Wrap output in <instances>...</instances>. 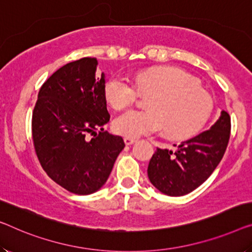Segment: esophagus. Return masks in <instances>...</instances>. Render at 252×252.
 <instances>
[{"instance_id": "esophagus-1", "label": "esophagus", "mask_w": 252, "mask_h": 252, "mask_svg": "<svg viewBox=\"0 0 252 252\" xmlns=\"http://www.w3.org/2000/svg\"><path fill=\"white\" fill-rule=\"evenodd\" d=\"M137 141V139L136 138H131V137H125V142H126V145H132L133 142H136Z\"/></svg>"}]
</instances>
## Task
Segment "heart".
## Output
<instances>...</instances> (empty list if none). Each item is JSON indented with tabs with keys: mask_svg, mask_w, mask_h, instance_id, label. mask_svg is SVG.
<instances>
[{
	"mask_svg": "<svg viewBox=\"0 0 252 252\" xmlns=\"http://www.w3.org/2000/svg\"><path fill=\"white\" fill-rule=\"evenodd\" d=\"M140 94L152 95L149 110H129L116 116V133L136 138L162 132L175 139L197 133L212 115L214 100L198 81L179 67L163 66L142 71L136 84L129 78L115 76L105 86V95L114 108L132 105Z\"/></svg>",
	"mask_w": 252,
	"mask_h": 252,
	"instance_id": "heart-1",
	"label": "heart"
}]
</instances>
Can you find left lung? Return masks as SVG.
I'll list each match as a JSON object with an SVG mask.
<instances>
[{
  "instance_id": "obj_1",
  "label": "left lung",
  "mask_w": 252,
  "mask_h": 252,
  "mask_svg": "<svg viewBox=\"0 0 252 252\" xmlns=\"http://www.w3.org/2000/svg\"><path fill=\"white\" fill-rule=\"evenodd\" d=\"M231 132V118L222 111L209 130L181 142L175 152L157 150L148 165L153 186L167 196H185L207 180L223 158Z\"/></svg>"
}]
</instances>
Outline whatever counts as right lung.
I'll use <instances>...</instances> for the list:
<instances>
[{
  "instance_id": "add662e5",
  "label": "right lung",
  "mask_w": 252,
  "mask_h": 252,
  "mask_svg": "<svg viewBox=\"0 0 252 252\" xmlns=\"http://www.w3.org/2000/svg\"><path fill=\"white\" fill-rule=\"evenodd\" d=\"M97 64L96 58H82L60 67L40 87L32 111L33 147L43 170L76 194L99 190L126 146L122 137L104 131L110 113Z\"/></svg>"
}]
</instances>
